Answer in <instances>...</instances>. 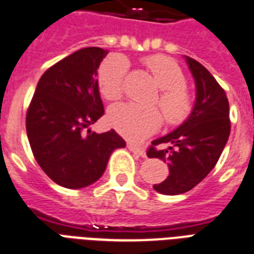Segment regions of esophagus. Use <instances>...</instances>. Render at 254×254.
Listing matches in <instances>:
<instances>
[{"mask_svg":"<svg viewBox=\"0 0 254 254\" xmlns=\"http://www.w3.org/2000/svg\"><path fill=\"white\" fill-rule=\"evenodd\" d=\"M127 148H128L131 152H133V154L139 155L141 158H145V149L143 148V147H140V145L133 144V143H127Z\"/></svg>","mask_w":254,"mask_h":254,"instance_id":"obj_1","label":"esophagus"}]
</instances>
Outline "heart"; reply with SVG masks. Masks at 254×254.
<instances>
[{"instance_id":"b5f03b06","label":"heart","mask_w":254,"mask_h":254,"mask_svg":"<svg viewBox=\"0 0 254 254\" xmlns=\"http://www.w3.org/2000/svg\"><path fill=\"white\" fill-rule=\"evenodd\" d=\"M144 64L162 90L155 102L162 110L168 125L179 126L193 111V95L186 86V75L174 60L166 56H151ZM128 62L123 56L114 54L102 62L98 70V87L109 100H117L125 91ZM107 119L122 136L139 141L152 135L162 126V115L155 107H143L135 103H119L110 107Z\"/></svg>"}]
</instances>
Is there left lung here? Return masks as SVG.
<instances>
[{
    "label": "left lung",
    "instance_id": "left-lung-1",
    "mask_svg": "<svg viewBox=\"0 0 254 254\" xmlns=\"http://www.w3.org/2000/svg\"><path fill=\"white\" fill-rule=\"evenodd\" d=\"M196 84V102L190 117L172 132L152 141L148 158L168 164L170 175L154 190L180 194L196 187L216 166L231 132L229 103L224 88L197 61L186 57ZM166 145L164 149H156Z\"/></svg>",
    "mask_w": 254,
    "mask_h": 254
}]
</instances>
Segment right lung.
<instances>
[{
  "label": "right lung",
  "mask_w": 254,
  "mask_h": 254,
  "mask_svg": "<svg viewBox=\"0 0 254 254\" xmlns=\"http://www.w3.org/2000/svg\"><path fill=\"white\" fill-rule=\"evenodd\" d=\"M106 56L100 47H84L53 64L41 76L27 109L26 132L35 160L64 188L95 183L114 149L126 147L114 129H87L105 114L96 75Z\"/></svg>",
  "instance_id": "add662e5"
}]
</instances>
